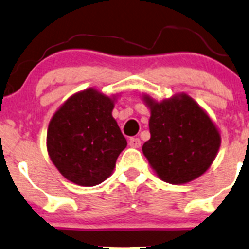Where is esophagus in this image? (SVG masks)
<instances>
[{
  "instance_id": "1",
  "label": "esophagus",
  "mask_w": 249,
  "mask_h": 249,
  "mask_svg": "<svg viewBox=\"0 0 249 249\" xmlns=\"http://www.w3.org/2000/svg\"><path fill=\"white\" fill-rule=\"evenodd\" d=\"M129 145L132 148H139L141 145L140 139H137V137H131V139L129 140Z\"/></svg>"
}]
</instances>
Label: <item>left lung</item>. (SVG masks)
I'll return each mask as SVG.
<instances>
[{
	"mask_svg": "<svg viewBox=\"0 0 249 249\" xmlns=\"http://www.w3.org/2000/svg\"><path fill=\"white\" fill-rule=\"evenodd\" d=\"M150 109V139L142 150L158 177L184 184L208 170L220 147V134L207 113L187 94L157 102L143 96Z\"/></svg>",
	"mask_w": 249,
	"mask_h": 249,
	"instance_id": "left-lung-1",
	"label": "left lung"
}]
</instances>
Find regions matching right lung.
I'll use <instances>...</instances> for the list:
<instances>
[{
	"instance_id": "right-lung-1",
	"label": "right lung",
	"mask_w": 249,
	"mask_h": 249,
	"mask_svg": "<svg viewBox=\"0 0 249 249\" xmlns=\"http://www.w3.org/2000/svg\"><path fill=\"white\" fill-rule=\"evenodd\" d=\"M114 100L94 88L72 95L55 112L47 131L53 164L66 179L83 187L100 184L112 175L127 142L112 110Z\"/></svg>"
}]
</instances>
